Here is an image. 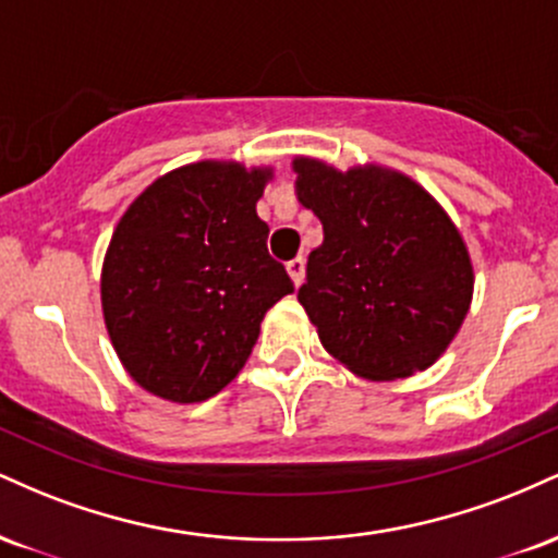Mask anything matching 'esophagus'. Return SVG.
I'll return each mask as SVG.
<instances>
[{"instance_id": "obj_1", "label": "esophagus", "mask_w": 558, "mask_h": 558, "mask_svg": "<svg viewBox=\"0 0 558 558\" xmlns=\"http://www.w3.org/2000/svg\"><path fill=\"white\" fill-rule=\"evenodd\" d=\"M286 270H288V275H291V280H293V286H301L304 283V259L301 257H296V259H291L286 265Z\"/></svg>"}]
</instances>
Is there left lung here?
I'll return each mask as SVG.
<instances>
[{
  "instance_id": "left-lung-1",
  "label": "left lung",
  "mask_w": 558,
  "mask_h": 558,
  "mask_svg": "<svg viewBox=\"0 0 558 558\" xmlns=\"http://www.w3.org/2000/svg\"><path fill=\"white\" fill-rule=\"evenodd\" d=\"M296 196L323 222L301 306L325 351L367 380L427 369L470 312L466 243L435 198L403 172L336 170L296 157Z\"/></svg>"
}]
</instances>
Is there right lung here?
<instances>
[{
    "label": "right lung",
    "instance_id": "add662e5",
    "mask_svg": "<svg viewBox=\"0 0 558 558\" xmlns=\"http://www.w3.org/2000/svg\"><path fill=\"white\" fill-rule=\"evenodd\" d=\"M270 168L204 162L133 198L101 265V312L128 375L165 401L196 403L241 373L275 301L293 291L267 252L257 202Z\"/></svg>",
    "mask_w": 558,
    "mask_h": 558
}]
</instances>
